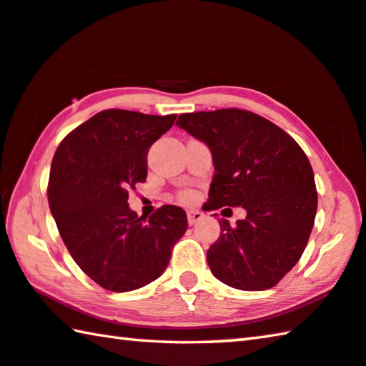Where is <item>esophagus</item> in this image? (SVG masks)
<instances>
[{
	"label": "esophagus",
	"mask_w": 366,
	"mask_h": 366,
	"mask_svg": "<svg viewBox=\"0 0 366 366\" xmlns=\"http://www.w3.org/2000/svg\"><path fill=\"white\" fill-rule=\"evenodd\" d=\"M202 219H203V213L198 212V209H189V212H187V221H189L190 226L197 224V222L202 221Z\"/></svg>",
	"instance_id": "esophagus-1"
}]
</instances>
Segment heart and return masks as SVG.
Wrapping results in <instances>:
<instances>
[{"mask_svg": "<svg viewBox=\"0 0 366 366\" xmlns=\"http://www.w3.org/2000/svg\"><path fill=\"white\" fill-rule=\"evenodd\" d=\"M181 198H182V200H185V202H189V200H192V198H194V195H192L190 192H184V194L181 195Z\"/></svg>", "mask_w": 366, "mask_h": 366, "instance_id": "heart-1", "label": "heart"}]
</instances>
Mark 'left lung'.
<instances>
[{
    "mask_svg": "<svg viewBox=\"0 0 366 366\" xmlns=\"http://www.w3.org/2000/svg\"><path fill=\"white\" fill-rule=\"evenodd\" d=\"M176 124L212 152L207 212H247L234 227L221 219L219 237L207 252L209 269L234 289L274 287L300 259L317 216L307 154L281 127L250 111L187 113Z\"/></svg>",
    "mask_w": 366,
    "mask_h": 366,
    "instance_id": "8db88e82",
    "label": "left lung"
}]
</instances>
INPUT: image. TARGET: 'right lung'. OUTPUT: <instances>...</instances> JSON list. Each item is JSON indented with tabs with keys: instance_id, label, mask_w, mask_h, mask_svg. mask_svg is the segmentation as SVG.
<instances>
[{
	"instance_id": "obj_1",
	"label": "right lung",
	"mask_w": 366,
	"mask_h": 366,
	"mask_svg": "<svg viewBox=\"0 0 366 366\" xmlns=\"http://www.w3.org/2000/svg\"><path fill=\"white\" fill-rule=\"evenodd\" d=\"M176 114L107 109L67 135L54 153L48 203L64 245L98 286L129 292L163 274L187 231L182 208L150 218L129 208V190L147 179V154Z\"/></svg>"
}]
</instances>
